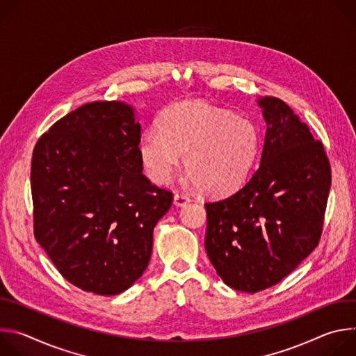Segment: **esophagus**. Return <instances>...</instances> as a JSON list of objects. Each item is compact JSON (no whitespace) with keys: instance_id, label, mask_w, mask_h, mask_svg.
<instances>
[{"instance_id":"esophagus-1","label":"esophagus","mask_w":356,"mask_h":356,"mask_svg":"<svg viewBox=\"0 0 356 356\" xmlns=\"http://www.w3.org/2000/svg\"><path fill=\"white\" fill-rule=\"evenodd\" d=\"M173 202H175V206H177V207H184L186 204H188V202H190V197L183 194V193H176L175 197H173Z\"/></svg>"}]
</instances>
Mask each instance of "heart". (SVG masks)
I'll list each match as a JSON object with an SVG mask.
<instances>
[{
    "label": "heart",
    "instance_id": "1",
    "mask_svg": "<svg viewBox=\"0 0 356 356\" xmlns=\"http://www.w3.org/2000/svg\"><path fill=\"white\" fill-rule=\"evenodd\" d=\"M258 128L245 118L204 103H181L165 111L158 131L140 136L139 155L152 181L165 184L179 169L209 195L239 188L259 155Z\"/></svg>",
    "mask_w": 356,
    "mask_h": 356
}]
</instances>
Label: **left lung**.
Returning a JSON list of instances; mask_svg holds the SVG:
<instances>
[{"label": "left lung", "instance_id": "obj_1", "mask_svg": "<svg viewBox=\"0 0 356 356\" xmlns=\"http://www.w3.org/2000/svg\"><path fill=\"white\" fill-rule=\"evenodd\" d=\"M266 135L258 170L235 194L206 202V250L234 290L277 284L318 245L331 168L320 140L284 101L261 97Z\"/></svg>", "mask_w": 356, "mask_h": 356}]
</instances>
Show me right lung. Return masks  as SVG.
I'll return each instance as SVG.
<instances>
[{
    "label": "right lung",
    "mask_w": 356,
    "mask_h": 356,
    "mask_svg": "<svg viewBox=\"0 0 356 356\" xmlns=\"http://www.w3.org/2000/svg\"><path fill=\"white\" fill-rule=\"evenodd\" d=\"M140 125L122 101H95L60 118L35 145L33 232L60 275L114 296L147 268L154 228L173 194L142 175Z\"/></svg>",
    "instance_id": "1"
}]
</instances>
